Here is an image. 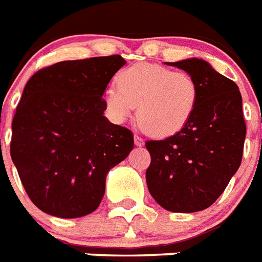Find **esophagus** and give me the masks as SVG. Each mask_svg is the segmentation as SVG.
I'll list each match as a JSON object with an SVG mask.
<instances>
[{
    "instance_id": "1",
    "label": "esophagus",
    "mask_w": 262,
    "mask_h": 262,
    "mask_svg": "<svg viewBox=\"0 0 262 262\" xmlns=\"http://www.w3.org/2000/svg\"><path fill=\"white\" fill-rule=\"evenodd\" d=\"M134 142H135V144H137V146H143V139H142V138L139 137L138 134H135V135H134Z\"/></svg>"
}]
</instances>
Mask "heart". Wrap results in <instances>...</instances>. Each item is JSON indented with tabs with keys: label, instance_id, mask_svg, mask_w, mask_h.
Here are the masks:
<instances>
[{
	"label": "heart",
	"instance_id": "b5f03b06",
	"mask_svg": "<svg viewBox=\"0 0 262 262\" xmlns=\"http://www.w3.org/2000/svg\"><path fill=\"white\" fill-rule=\"evenodd\" d=\"M104 92V104L115 121H124L138 105L137 119L152 137L180 133L193 116L200 89L187 72H174L154 63H137L124 69Z\"/></svg>",
	"mask_w": 262,
	"mask_h": 262
}]
</instances>
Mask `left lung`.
Masks as SVG:
<instances>
[{"instance_id": "left-lung-1", "label": "left lung", "mask_w": 262, "mask_h": 262, "mask_svg": "<svg viewBox=\"0 0 262 262\" xmlns=\"http://www.w3.org/2000/svg\"><path fill=\"white\" fill-rule=\"evenodd\" d=\"M166 64L189 73L200 96L193 116L180 133L146 142L151 156L146 183L162 208L189 214L214 204L239 167L246 137L242 96L237 83L204 59Z\"/></svg>"}]
</instances>
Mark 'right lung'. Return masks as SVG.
I'll return each instance as SVG.
<instances>
[{
    "mask_svg": "<svg viewBox=\"0 0 262 262\" xmlns=\"http://www.w3.org/2000/svg\"><path fill=\"white\" fill-rule=\"evenodd\" d=\"M120 55L63 60L29 78L12 123L10 156L29 199L52 216L91 214L108 171L134 148L129 129L104 116Z\"/></svg>",
    "mask_w": 262,
    "mask_h": 262,
    "instance_id": "obj_1",
    "label": "right lung"
}]
</instances>
